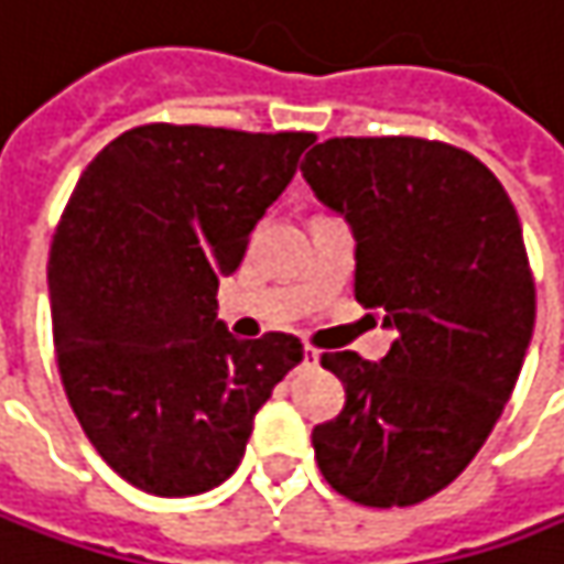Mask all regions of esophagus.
Instances as JSON below:
<instances>
[{"instance_id":"34e87169","label":"esophagus","mask_w":564,"mask_h":564,"mask_svg":"<svg viewBox=\"0 0 564 564\" xmlns=\"http://www.w3.org/2000/svg\"><path fill=\"white\" fill-rule=\"evenodd\" d=\"M317 359H321V352L311 349V346H304V366H317Z\"/></svg>"}]
</instances>
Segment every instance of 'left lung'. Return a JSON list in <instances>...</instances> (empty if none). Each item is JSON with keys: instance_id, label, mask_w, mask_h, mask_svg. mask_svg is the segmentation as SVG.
<instances>
[{"instance_id": "1", "label": "left lung", "mask_w": 564, "mask_h": 564, "mask_svg": "<svg viewBox=\"0 0 564 564\" xmlns=\"http://www.w3.org/2000/svg\"><path fill=\"white\" fill-rule=\"evenodd\" d=\"M302 176L352 230L356 302L394 330L379 362L321 356L346 404L314 426V459L349 501L421 503L475 459L523 369L536 289L520 218L481 160L440 141L334 138Z\"/></svg>"}]
</instances>
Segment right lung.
Listing matches in <instances>:
<instances>
[{
    "label": "right lung",
    "instance_id": "obj_1",
    "mask_svg": "<svg viewBox=\"0 0 564 564\" xmlns=\"http://www.w3.org/2000/svg\"><path fill=\"white\" fill-rule=\"evenodd\" d=\"M311 143L143 124L66 202L47 262L63 388L101 459L147 495L227 481L257 411L304 359L289 334L237 340L215 295Z\"/></svg>",
    "mask_w": 564,
    "mask_h": 564
}]
</instances>
